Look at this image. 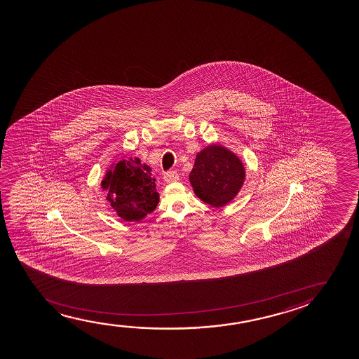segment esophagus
<instances>
[{
    "mask_svg": "<svg viewBox=\"0 0 359 359\" xmlns=\"http://www.w3.org/2000/svg\"><path fill=\"white\" fill-rule=\"evenodd\" d=\"M164 180L167 182H177L179 180V174L177 172H167L164 174Z\"/></svg>",
    "mask_w": 359,
    "mask_h": 359,
    "instance_id": "esophagus-1",
    "label": "esophagus"
}]
</instances>
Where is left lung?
<instances>
[{"label":"left lung","mask_w":359,"mask_h":359,"mask_svg":"<svg viewBox=\"0 0 359 359\" xmlns=\"http://www.w3.org/2000/svg\"><path fill=\"white\" fill-rule=\"evenodd\" d=\"M189 179L200 200L219 208L241 191L245 180V168L228 148L210 144L197 153Z\"/></svg>","instance_id":"left-lung-1"}]
</instances>
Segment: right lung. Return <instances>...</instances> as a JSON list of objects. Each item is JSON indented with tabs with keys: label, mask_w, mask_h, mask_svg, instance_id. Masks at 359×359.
I'll return each instance as SVG.
<instances>
[{
	"label": "right lung",
	"mask_w": 359,
	"mask_h": 359,
	"mask_svg": "<svg viewBox=\"0 0 359 359\" xmlns=\"http://www.w3.org/2000/svg\"><path fill=\"white\" fill-rule=\"evenodd\" d=\"M152 169L140 158L121 159L105 172L102 189L107 200L125 221L138 222L154 211L159 202Z\"/></svg>",
	"instance_id": "right-lung-1"
}]
</instances>
